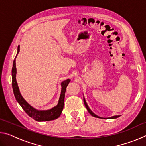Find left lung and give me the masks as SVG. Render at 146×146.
<instances>
[{
  "mask_svg": "<svg viewBox=\"0 0 146 146\" xmlns=\"http://www.w3.org/2000/svg\"><path fill=\"white\" fill-rule=\"evenodd\" d=\"M84 105H85V106H86V109H87V110L88 111V112L90 113V114L93 116V117H96V118H102L101 117H98V116H97V115H96L95 113H93L92 111H91V110H90V108H89V106H88V104H87V103H86V100H85V98H84ZM120 116L119 115H118V116H114V117H110V118H118V117H119Z\"/></svg>",
  "mask_w": 146,
  "mask_h": 146,
  "instance_id": "1",
  "label": "left lung"
}]
</instances>
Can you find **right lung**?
Wrapping results in <instances>:
<instances>
[{
    "instance_id": "right-lung-1",
    "label": "right lung",
    "mask_w": 146,
    "mask_h": 146,
    "mask_svg": "<svg viewBox=\"0 0 146 146\" xmlns=\"http://www.w3.org/2000/svg\"><path fill=\"white\" fill-rule=\"evenodd\" d=\"M20 51V46H18L17 49V54L19 53ZM15 58L13 63V68H12V88H13V93L17 102L23 109L24 110L27 114H28L31 118H33L35 120L38 121V122H44V121H50L56 119L58 118L61 113L63 110L64 108V97H65V93L66 88L68 85L69 82H70V79H67L66 80L63 81L61 83L62 90L61 94L59 98L58 103L57 106L53 108L52 109L47 111H38L33 108L24 99V98L22 97L21 93H20L19 89L18 87V84L16 81V63H15V58Z\"/></svg>"
}]
</instances>
